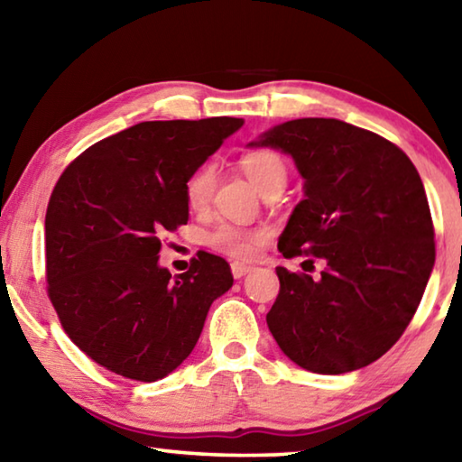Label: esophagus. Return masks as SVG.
Segmentation results:
<instances>
[{
    "instance_id": "34e87169",
    "label": "esophagus",
    "mask_w": 462,
    "mask_h": 462,
    "mask_svg": "<svg viewBox=\"0 0 462 462\" xmlns=\"http://www.w3.org/2000/svg\"><path fill=\"white\" fill-rule=\"evenodd\" d=\"M250 271H253V267H250V264L232 263V275H234V279H242L245 275H248Z\"/></svg>"
}]
</instances>
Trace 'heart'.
<instances>
[{
    "instance_id": "heart-1",
    "label": "heart",
    "mask_w": 462,
    "mask_h": 462,
    "mask_svg": "<svg viewBox=\"0 0 462 462\" xmlns=\"http://www.w3.org/2000/svg\"><path fill=\"white\" fill-rule=\"evenodd\" d=\"M240 167L261 193L267 189L269 185L277 181H285L287 179V167L281 156L269 148H256L242 154ZM216 189V167L212 162L201 165L195 173L187 179L185 183V198L191 209H203L212 199ZM267 238V230H242L236 226L224 224L220 228L209 234V245H212L217 253H224L234 259H248L254 254L256 246Z\"/></svg>"
}]
</instances>
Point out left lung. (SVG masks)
I'll list each match as a JSON object with an SVG mask.
<instances>
[{"mask_svg": "<svg viewBox=\"0 0 462 462\" xmlns=\"http://www.w3.org/2000/svg\"><path fill=\"white\" fill-rule=\"evenodd\" d=\"M248 146L289 154L303 177L279 253L326 263L316 281L277 267L273 338L306 371L363 369L400 340L434 267V226L416 167L389 140L334 118L283 122Z\"/></svg>", "mask_w": 462, "mask_h": 462, "instance_id": "obj_1", "label": "left lung"}]
</instances>
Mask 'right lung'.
<instances>
[{
    "mask_svg": "<svg viewBox=\"0 0 462 462\" xmlns=\"http://www.w3.org/2000/svg\"><path fill=\"white\" fill-rule=\"evenodd\" d=\"M245 120L140 122L89 146L54 185L44 220L49 297L85 355L152 383L191 355L230 264L199 250L159 264L161 236L189 220L185 183Z\"/></svg>",
    "mask_w": 462,
    "mask_h": 462,
    "instance_id": "obj_1",
    "label": "right lung"
}]
</instances>
